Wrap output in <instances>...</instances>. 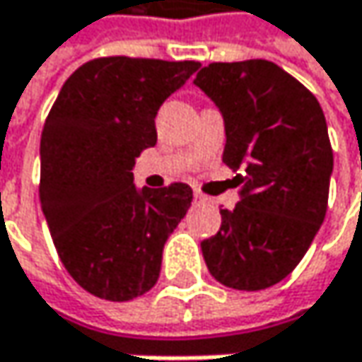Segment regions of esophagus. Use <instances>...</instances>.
<instances>
[{
  "label": "esophagus",
  "instance_id": "esophagus-1",
  "mask_svg": "<svg viewBox=\"0 0 362 362\" xmlns=\"http://www.w3.org/2000/svg\"><path fill=\"white\" fill-rule=\"evenodd\" d=\"M194 201H199V203H209V199H207L203 192H194Z\"/></svg>",
  "mask_w": 362,
  "mask_h": 362
}]
</instances>
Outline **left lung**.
<instances>
[{"label": "left lung", "instance_id": "obj_1", "mask_svg": "<svg viewBox=\"0 0 362 362\" xmlns=\"http://www.w3.org/2000/svg\"><path fill=\"white\" fill-rule=\"evenodd\" d=\"M194 86L224 117L222 161L241 184V201L220 209V230L201 241L205 264L226 287H272L300 264L325 220L333 151L323 109L270 60L211 62Z\"/></svg>", "mask_w": 362, "mask_h": 362}]
</instances>
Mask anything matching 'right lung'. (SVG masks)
I'll return each mask as SVG.
<instances>
[{
	"mask_svg": "<svg viewBox=\"0 0 362 362\" xmlns=\"http://www.w3.org/2000/svg\"><path fill=\"white\" fill-rule=\"evenodd\" d=\"M197 69L194 60L94 58L64 81L45 119L41 209L66 272L96 298L127 302L159 279L192 188L138 190L132 170L157 144L159 107Z\"/></svg>",
	"mask_w": 362,
	"mask_h": 362,
	"instance_id": "obj_1",
	"label": "right lung"
}]
</instances>
